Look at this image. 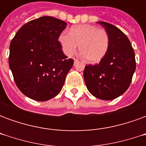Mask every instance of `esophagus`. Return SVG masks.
Masks as SVG:
<instances>
[{
	"label": "esophagus",
	"instance_id": "34e87169",
	"mask_svg": "<svg viewBox=\"0 0 146 146\" xmlns=\"http://www.w3.org/2000/svg\"><path fill=\"white\" fill-rule=\"evenodd\" d=\"M76 62H78V60L76 58H74V63H76Z\"/></svg>",
	"mask_w": 146,
	"mask_h": 146
}]
</instances>
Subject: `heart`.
I'll use <instances>...</instances> for the list:
<instances>
[{"mask_svg": "<svg viewBox=\"0 0 146 146\" xmlns=\"http://www.w3.org/2000/svg\"><path fill=\"white\" fill-rule=\"evenodd\" d=\"M65 54L71 56L77 50L86 60L97 63L104 58L110 47L108 33L102 28L90 24H83L73 27L70 33L63 32L59 36Z\"/></svg>", "mask_w": 146, "mask_h": 146, "instance_id": "1", "label": "heart"}]
</instances>
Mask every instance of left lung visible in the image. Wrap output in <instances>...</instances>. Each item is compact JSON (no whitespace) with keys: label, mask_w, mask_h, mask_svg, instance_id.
<instances>
[{"label":"left lung","mask_w":146,"mask_h":146,"mask_svg":"<svg viewBox=\"0 0 146 146\" xmlns=\"http://www.w3.org/2000/svg\"><path fill=\"white\" fill-rule=\"evenodd\" d=\"M98 23L108 33L110 47L99 63L86 66L84 77L92 95L102 100H113L123 95L131 84L136 68L135 51L119 29L105 22Z\"/></svg>","instance_id":"obj_1"}]
</instances>
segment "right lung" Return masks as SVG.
Listing matches in <instances>:
<instances>
[{"label": "right lung", "instance_id": "obj_1", "mask_svg": "<svg viewBox=\"0 0 146 146\" xmlns=\"http://www.w3.org/2000/svg\"><path fill=\"white\" fill-rule=\"evenodd\" d=\"M67 24L51 16L28 22L10 44L9 67L18 88L33 100L48 101L61 92L73 67L58 40Z\"/></svg>", "mask_w": 146, "mask_h": 146}]
</instances>
